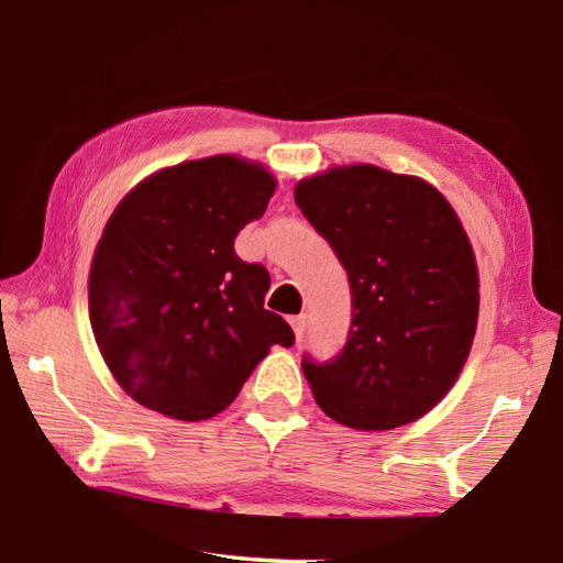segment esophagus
<instances>
[{
    "instance_id": "34e87169",
    "label": "esophagus",
    "mask_w": 563,
    "mask_h": 563,
    "mask_svg": "<svg viewBox=\"0 0 563 563\" xmlns=\"http://www.w3.org/2000/svg\"><path fill=\"white\" fill-rule=\"evenodd\" d=\"M290 328L295 332V340H302V332H305V316H290L288 318Z\"/></svg>"
}]
</instances>
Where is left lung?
<instances>
[{
	"mask_svg": "<svg viewBox=\"0 0 563 563\" xmlns=\"http://www.w3.org/2000/svg\"><path fill=\"white\" fill-rule=\"evenodd\" d=\"M295 203L338 253L352 290L340 355L302 360L322 412L352 430H395L450 393L479 318V273L460 216L432 184L373 164L332 166Z\"/></svg>",
	"mask_w": 563,
	"mask_h": 563,
	"instance_id": "left-lung-1",
	"label": "left lung"
}]
</instances>
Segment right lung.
<instances>
[{"label": "right lung", "instance_id": "right-lung-1", "mask_svg": "<svg viewBox=\"0 0 563 563\" xmlns=\"http://www.w3.org/2000/svg\"><path fill=\"white\" fill-rule=\"evenodd\" d=\"M278 180L233 154L184 161L133 186L103 225L89 271V320L123 393L201 422L233 402L292 330L265 310L271 275L243 263L235 235Z\"/></svg>", "mask_w": 563, "mask_h": 563}]
</instances>
